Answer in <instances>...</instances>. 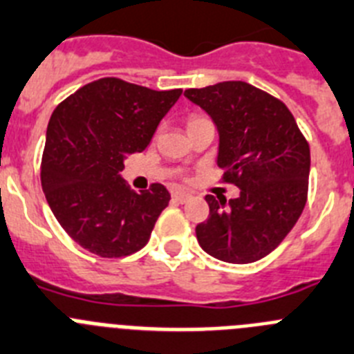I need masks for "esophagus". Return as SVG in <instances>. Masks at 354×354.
Here are the masks:
<instances>
[{
  "label": "esophagus",
  "mask_w": 354,
  "mask_h": 354,
  "mask_svg": "<svg viewBox=\"0 0 354 354\" xmlns=\"http://www.w3.org/2000/svg\"><path fill=\"white\" fill-rule=\"evenodd\" d=\"M173 199L176 201V203H185V201L190 199V194H187V192H173Z\"/></svg>",
  "instance_id": "1"
}]
</instances>
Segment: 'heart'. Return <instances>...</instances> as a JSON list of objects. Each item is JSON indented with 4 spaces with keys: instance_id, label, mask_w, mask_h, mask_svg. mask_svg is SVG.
<instances>
[{
    "instance_id": "obj_1",
    "label": "heart",
    "mask_w": 354,
    "mask_h": 354,
    "mask_svg": "<svg viewBox=\"0 0 354 354\" xmlns=\"http://www.w3.org/2000/svg\"><path fill=\"white\" fill-rule=\"evenodd\" d=\"M203 120H208V118L197 116V114H194V116L189 118V125H192V123H197V122H203Z\"/></svg>"
}]
</instances>
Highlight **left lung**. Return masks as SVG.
I'll return each mask as SVG.
<instances>
[{
  "label": "left lung",
  "mask_w": 354,
  "mask_h": 354,
  "mask_svg": "<svg viewBox=\"0 0 354 354\" xmlns=\"http://www.w3.org/2000/svg\"><path fill=\"white\" fill-rule=\"evenodd\" d=\"M221 133L222 183L240 197H205L209 216L197 224L205 252L247 264L268 256L295 227L307 203L310 148L284 102L243 81L185 90Z\"/></svg>",
  "instance_id": "obj_1"
}]
</instances>
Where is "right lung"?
Listing matches in <instances>:
<instances>
[{
  "label": "right lung",
  "mask_w": 354,
  "mask_h": 354,
  "mask_svg": "<svg viewBox=\"0 0 354 354\" xmlns=\"http://www.w3.org/2000/svg\"><path fill=\"white\" fill-rule=\"evenodd\" d=\"M181 90L155 91L118 77L82 86L54 109L40 180L59 225L100 257H125L148 243L171 194L151 183L132 192L120 171L142 151Z\"/></svg>",
  "instance_id": "1"
}]
</instances>
